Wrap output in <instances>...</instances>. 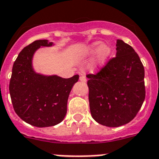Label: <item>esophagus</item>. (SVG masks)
<instances>
[{"label":"esophagus","instance_id":"obj_1","mask_svg":"<svg viewBox=\"0 0 159 159\" xmlns=\"http://www.w3.org/2000/svg\"><path fill=\"white\" fill-rule=\"evenodd\" d=\"M80 80L81 82L86 83L87 82V79H86V77L84 76V75H81V76H80Z\"/></svg>","mask_w":159,"mask_h":159}]
</instances>
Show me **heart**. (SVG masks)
<instances>
[{"label":"heart","mask_w":159,"mask_h":159,"mask_svg":"<svg viewBox=\"0 0 159 159\" xmlns=\"http://www.w3.org/2000/svg\"><path fill=\"white\" fill-rule=\"evenodd\" d=\"M96 52L97 53L95 57L89 67L91 72H97L104 66L111 53L110 47L108 45L101 44V42H95L91 43L80 53L81 58H89Z\"/></svg>","instance_id":"heart-1"}]
</instances>
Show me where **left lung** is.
Listing matches in <instances>:
<instances>
[{"instance_id":"obj_1","label":"left lung","mask_w":159,"mask_h":159,"mask_svg":"<svg viewBox=\"0 0 159 159\" xmlns=\"http://www.w3.org/2000/svg\"><path fill=\"white\" fill-rule=\"evenodd\" d=\"M113 58L89 80L91 116L107 127H119L136 116L145 99L144 68L133 48L122 40L116 43Z\"/></svg>"}]
</instances>
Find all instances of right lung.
<instances>
[{
	"label": "right lung",
	"instance_id": "1",
	"mask_svg": "<svg viewBox=\"0 0 159 159\" xmlns=\"http://www.w3.org/2000/svg\"><path fill=\"white\" fill-rule=\"evenodd\" d=\"M53 46L46 39L34 41L22 49L13 64L9 84L13 108L22 120L35 127L54 126L64 120L68 96L79 80V75L65 79L34 71L36 51Z\"/></svg>",
	"mask_w": 159,
	"mask_h": 159
}]
</instances>
